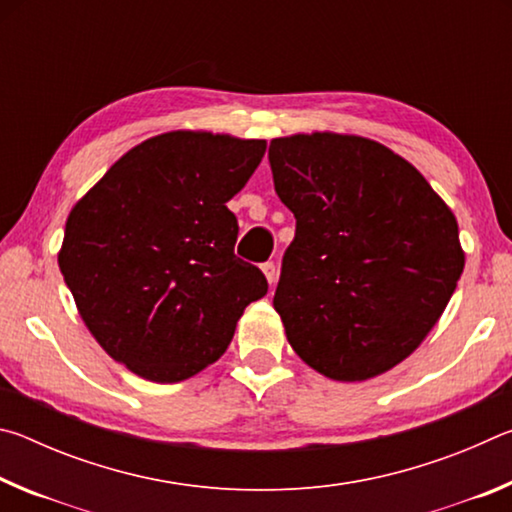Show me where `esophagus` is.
<instances>
[{"mask_svg": "<svg viewBox=\"0 0 512 512\" xmlns=\"http://www.w3.org/2000/svg\"><path fill=\"white\" fill-rule=\"evenodd\" d=\"M262 271H264V275H266V280H268V284H275V280H277V266L273 264V262H266V264H262Z\"/></svg>", "mask_w": 512, "mask_h": 512, "instance_id": "obj_1", "label": "esophagus"}]
</instances>
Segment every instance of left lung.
Returning <instances> with one entry per match:
<instances>
[{"label": "left lung", "instance_id": "obj_1", "mask_svg": "<svg viewBox=\"0 0 512 512\" xmlns=\"http://www.w3.org/2000/svg\"><path fill=\"white\" fill-rule=\"evenodd\" d=\"M275 192L296 216L273 307L298 357L377 377L427 339L461 280L458 223L422 173L359 135L277 137Z\"/></svg>", "mask_w": 512, "mask_h": 512}]
</instances>
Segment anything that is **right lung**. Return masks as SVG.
<instances>
[{
	"label": "right lung",
	"instance_id": "obj_1",
	"mask_svg": "<svg viewBox=\"0 0 512 512\" xmlns=\"http://www.w3.org/2000/svg\"><path fill=\"white\" fill-rule=\"evenodd\" d=\"M264 151V140L205 131L155 135L69 212L60 273L90 334L135 375L194 377L266 296L264 273L235 255L239 225L225 205Z\"/></svg>",
	"mask_w": 512,
	"mask_h": 512
}]
</instances>
